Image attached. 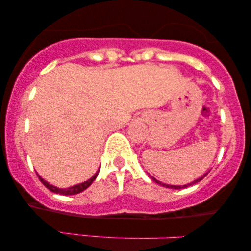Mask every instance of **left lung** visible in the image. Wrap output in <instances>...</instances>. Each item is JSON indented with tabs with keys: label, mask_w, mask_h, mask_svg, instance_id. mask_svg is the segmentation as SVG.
<instances>
[{
	"label": "left lung",
	"mask_w": 251,
	"mask_h": 251,
	"mask_svg": "<svg viewBox=\"0 0 251 251\" xmlns=\"http://www.w3.org/2000/svg\"><path fill=\"white\" fill-rule=\"evenodd\" d=\"M209 172H210V171L205 172V174H204L203 176H201V177L197 178V179H195L194 181H191V183H189V184H185V185H170V184H165V183H162V181L157 180V179H155V178H153V177H151V178H152V179H153V180L155 181V183H157V184H159V185H162V186H165V188H168V189H175V190H179V189H183V188H188V186H190V185H194V184L198 183V181H201V179H203V178L205 177V176L208 175Z\"/></svg>",
	"instance_id": "8db88e82"
}]
</instances>
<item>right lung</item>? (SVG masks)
<instances>
[{
	"label": "right lung",
	"mask_w": 251,
	"mask_h": 251,
	"mask_svg": "<svg viewBox=\"0 0 251 251\" xmlns=\"http://www.w3.org/2000/svg\"><path fill=\"white\" fill-rule=\"evenodd\" d=\"M98 174H99V170H98V171L96 172V174H94L93 177H91V178H89L88 180L83 181V183L76 184V185H73V186H71V188H66V189L56 188V186L51 185V184L48 183V181H46V180L43 179V178H42L41 176H40V175H37V176H39V179L41 180V183L43 184V185H45L46 188H47L48 190H50L51 192H54V194L63 195V196H71V195H76V194H80V192H82L83 190H86V189H87L88 186L91 185V184L93 183L94 180H96V178H97Z\"/></svg>",
	"instance_id": "right-lung-1"
}]
</instances>
